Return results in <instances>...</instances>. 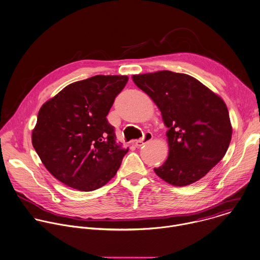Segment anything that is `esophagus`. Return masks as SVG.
Listing matches in <instances>:
<instances>
[{"mask_svg": "<svg viewBox=\"0 0 260 260\" xmlns=\"http://www.w3.org/2000/svg\"><path fill=\"white\" fill-rule=\"evenodd\" d=\"M152 139H153V135H152V133L147 132V133L144 135V137H143L142 139L134 141V144L136 145V147H141V146H143L145 143H147V142L151 141Z\"/></svg>", "mask_w": 260, "mask_h": 260, "instance_id": "34e87169", "label": "esophagus"}]
</instances>
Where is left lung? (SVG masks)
Instances as JSON below:
<instances>
[{"instance_id":"8db88e82","label":"left lung","mask_w":260,"mask_h":260,"mask_svg":"<svg viewBox=\"0 0 260 260\" xmlns=\"http://www.w3.org/2000/svg\"><path fill=\"white\" fill-rule=\"evenodd\" d=\"M135 84L158 106L169 153L155 173L185 186L203 178L225 156L232 138L224 100L196 78L170 71L134 75Z\"/></svg>"}]
</instances>
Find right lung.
Wrapping results in <instances>:
<instances>
[{"instance_id":"add662e5","label":"right lung","mask_w":260,"mask_h":260,"mask_svg":"<svg viewBox=\"0 0 260 260\" xmlns=\"http://www.w3.org/2000/svg\"><path fill=\"white\" fill-rule=\"evenodd\" d=\"M127 76L97 75L72 83L39 109L32 145L63 184L92 191L114 177L127 149L117 144L107 114Z\"/></svg>"}]
</instances>
